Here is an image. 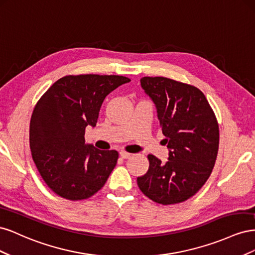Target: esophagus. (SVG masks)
<instances>
[{
  "mask_svg": "<svg viewBox=\"0 0 255 255\" xmlns=\"http://www.w3.org/2000/svg\"><path fill=\"white\" fill-rule=\"evenodd\" d=\"M130 155H132V154L130 153H128V152H125V151H121L120 152V156L122 157V158H129L130 157Z\"/></svg>",
  "mask_w": 255,
  "mask_h": 255,
  "instance_id": "obj_1",
  "label": "esophagus"
}]
</instances>
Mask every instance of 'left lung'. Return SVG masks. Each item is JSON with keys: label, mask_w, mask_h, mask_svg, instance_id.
<instances>
[{"label": "left lung", "mask_w": 255, "mask_h": 255, "mask_svg": "<svg viewBox=\"0 0 255 255\" xmlns=\"http://www.w3.org/2000/svg\"><path fill=\"white\" fill-rule=\"evenodd\" d=\"M141 87L155 104L166 137V164L149 154V169L137 177L138 187L152 201L176 204L196 195L210 177L217 158L219 127L203 92L163 76H144Z\"/></svg>", "instance_id": "1"}]
</instances>
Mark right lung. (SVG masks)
<instances>
[{
    "label": "right lung",
    "instance_id": "1",
    "mask_svg": "<svg viewBox=\"0 0 255 255\" xmlns=\"http://www.w3.org/2000/svg\"><path fill=\"white\" fill-rule=\"evenodd\" d=\"M129 81L121 75H67L37 102L29 123L30 152L56 195L78 201L104 186L119 154L85 144V128L96 127L105 97Z\"/></svg>",
    "mask_w": 255,
    "mask_h": 255
}]
</instances>
